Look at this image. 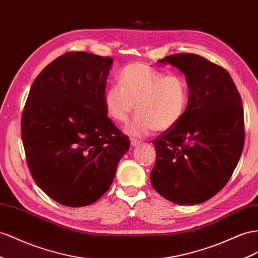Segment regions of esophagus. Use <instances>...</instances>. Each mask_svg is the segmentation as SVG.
I'll return each mask as SVG.
<instances>
[{
  "mask_svg": "<svg viewBox=\"0 0 258 258\" xmlns=\"http://www.w3.org/2000/svg\"><path fill=\"white\" fill-rule=\"evenodd\" d=\"M131 145L132 146H137L139 144H141V141L140 140H137V139H131Z\"/></svg>",
  "mask_w": 258,
  "mask_h": 258,
  "instance_id": "1",
  "label": "esophagus"
}]
</instances>
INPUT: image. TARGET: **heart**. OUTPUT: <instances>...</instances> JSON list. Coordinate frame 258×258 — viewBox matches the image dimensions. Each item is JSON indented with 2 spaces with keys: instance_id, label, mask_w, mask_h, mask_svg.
Listing matches in <instances>:
<instances>
[{
  "instance_id": "1",
  "label": "heart",
  "mask_w": 258,
  "mask_h": 258,
  "mask_svg": "<svg viewBox=\"0 0 258 258\" xmlns=\"http://www.w3.org/2000/svg\"><path fill=\"white\" fill-rule=\"evenodd\" d=\"M120 85H112L104 95V106L110 119L127 122L135 137H145L153 130L165 131L181 120L189 105L190 88L182 74H166L143 62H131L119 75Z\"/></svg>"
}]
</instances>
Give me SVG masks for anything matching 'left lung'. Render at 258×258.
I'll use <instances>...</instances> for the list:
<instances>
[{"label": "left lung", "instance_id": "8db88e82", "mask_svg": "<svg viewBox=\"0 0 258 258\" xmlns=\"http://www.w3.org/2000/svg\"><path fill=\"white\" fill-rule=\"evenodd\" d=\"M161 62L185 75L190 99L181 120L152 141L156 163L151 183L172 203L200 204L227 184L241 157V95L225 68L198 54H173Z\"/></svg>", "mask_w": 258, "mask_h": 258}]
</instances>
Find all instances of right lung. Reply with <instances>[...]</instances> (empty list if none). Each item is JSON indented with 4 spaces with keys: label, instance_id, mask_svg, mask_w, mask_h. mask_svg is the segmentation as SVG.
Instances as JSON below:
<instances>
[{
    "label": "right lung",
    "instance_id": "right-lung-1",
    "mask_svg": "<svg viewBox=\"0 0 258 258\" xmlns=\"http://www.w3.org/2000/svg\"><path fill=\"white\" fill-rule=\"evenodd\" d=\"M113 58L68 52L34 79L22 116L28 167L38 186L69 207L94 203L130 148L104 106Z\"/></svg>",
    "mask_w": 258,
    "mask_h": 258
}]
</instances>
